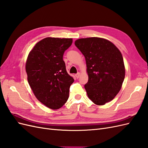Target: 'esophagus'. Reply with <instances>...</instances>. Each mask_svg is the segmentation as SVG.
Segmentation results:
<instances>
[{"mask_svg":"<svg viewBox=\"0 0 148 148\" xmlns=\"http://www.w3.org/2000/svg\"><path fill=\"white\" fill-rule=\"evenodd\" d=\"M79 76H80V73L79 72L77 73V74L75 75V77H76V78H78L79 77Z\"/></svg>","mask_w":148,"mask_h":148,"instance_id":"esophagus-1","label":"esophagus"}]
</instances>
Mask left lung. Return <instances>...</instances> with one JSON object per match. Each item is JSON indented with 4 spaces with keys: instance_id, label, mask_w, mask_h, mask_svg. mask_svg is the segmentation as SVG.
<instances>
[{
    "instance_id": "obj_1",
    "label": "left lung",
    "mask_w": 148,
    "mask_h": 148,
    "mask_svg": "<svg viewBox=\"0 0 148 148\" xmlns=\"http://www.w3.org/2000/svg\"><path fill=\"white\" fill-rule=\"evenodd\" d=\"M75 44L86 60L88 82L84 88L87 95L95 104L104 105L122 88L125 75L122 53L104 38H82L76 40Z\"/></svg>"
}]
</instances>
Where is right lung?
I'll return each mask as SVG.
<instances>
[{"instance_id":"1","label":"right lung","mask_w":148,"mask_h":148,"mask_svg":"<svg viewBox=\"0 0 148 148\" xmlns=\"http://www.w3.org/2000/svg\"><path fill=\"white\" fill-rule=\"evenodd\" d=\"M72 42L71 38H46L36 43L26 60L28 82L34 96L51 109L64 105L74 82L63 60L64 52Z\"/></svg>"}]
</instances>
